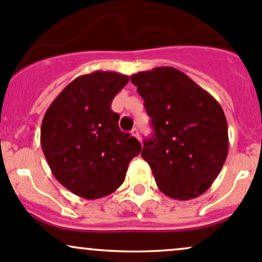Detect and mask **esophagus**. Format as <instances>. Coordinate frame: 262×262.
<instances>
[{"instance_id":"34e87169","label":"esophagus","mask_w":262,"mask_h":262,"mask_svg":"<svg viewBox=\"0 0 262 262\" xmlns=\"http://www.w3.org/2000/svg\"><path fill=\"white\" fill-rule=\"evenodd\" d=\"M132 136L136 137L137 139H140V138H139V132H138V129H137V128H134L133 130H132Z\"/></svg>"}]
</instances>
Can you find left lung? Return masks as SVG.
<instances>
[{"instance_id": "obj_1", "label": "left lung", "mask_w": 262, "mask_h": 262, "mask_svg": "<svg viewBox=\"0 0 262 262\" xmlns=\"http://www.w3.org/2000/svg\"><path fill=\"white\" fill-rule=\"evenodd\" d=\"M150 117L153 136L142 158L158 188L171 199L204 194L219 175L229 151L228 123L216 99L173 67L130 77Z\"/></svg>"}]
</instances>
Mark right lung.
<instances>
[{
	"instance_id": "add662e5",
	"label": "right lung",
	"mask_w": 262,
	"mask_h": 262,
	"mask_svg": "<svg viewBox=\"0 0 262 262\" xmlns=\"http://www.w3.org/2000/svg\"><path fill=\"white\" fill-rule=\"evenodd\" d=\"M129 77L96 71L72 80L43 117L41 145L52 174L88 200L116 191L142 145L119 129L112 100Z\"/></svg>"
}]
</instances>
